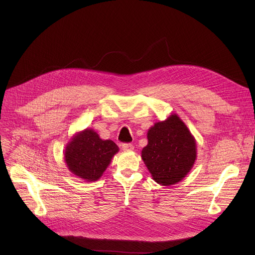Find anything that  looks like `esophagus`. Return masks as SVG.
<instances>
[{
	"label": "esophagus",
	"instance_id": "obj_1",
	"mask_svg": "<svg viewBox=\"0 0 255 255\" xmlns=\"http://www.w3.org/2000/svg\"><path fill=\"white\" fill-rule=\"evenodd\" d=\"M122 149L124 151H132L133 149H134V146H133V144H131V143H123Z\"/></svg>",
	"mask_w": 255,
	"mask_h": 255
}]
</instances>
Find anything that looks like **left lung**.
<instances>
[{
	"instance_id": "left-lung-1",
	"label": "left lung",
	"mask_w": 255,
	"mask_h": 255,
	"mask_svg": "<svg viewBox=\"0 0 255 255\" xmlns=\"http://www.w3.org/2000/svg\"><path fill=\"white\" fill-rule=\"evenodd\" d=\"M141 159L153 180L162 186L181 182L194 165L197 150L190 130L176 114L148 130Z\"/></svg>"
}]
</instances>
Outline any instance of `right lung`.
<instances>
[{
	"mask_svg": "<svg viewBox=\"0 0 255 255\" xmlns=\"http://www.w3.org/2000/svg\"><path fill=\"white\" fill-rule=\"evenodd\" d=\"M118 152L119 146L113 140H104L97 132L87 128L77 132L66 144L64 160L74 176L86 182H95Z\"/></svg>",
	"mask_w": 255,
	"mask_h": 255,
	"instance_id": "1",
	"label": "right lung"
}]
</instances>
